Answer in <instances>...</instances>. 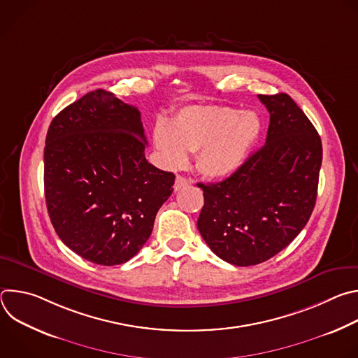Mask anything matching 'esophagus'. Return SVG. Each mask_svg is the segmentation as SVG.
Listing matches in <instances>:
<instances>
[{
  "instance_id": "esophagus-1",
  "label": "esophagus",
  "mask_w": 358,
  "mask_h": 358,
  "mask_svg": "<svg viewBox=\"0 0 358 358\" xmlns=\"http://www.w3.org/2000/svg\"><path fill=\"white\" fill-rule=\"evenodd\" d=\"M188 185H189V181H188L187 178H184V177H181V176H177V177H176L174 191H180V189H182V188H185V187H188Z\"/></svg>"
}]
</instances>
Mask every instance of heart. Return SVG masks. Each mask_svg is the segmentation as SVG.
Instances as JSON below:
<instances>
[{"label":"heart","mask_w":358,"mask_h":358,"mask_svg":"<svg viewBox=\"0 0 358 358\" xmlns=\"http://www.w3.org/2000/svg\"><path fill=\"white\" fill-rule=\"evenodd\" d=\"M261 131L262 122L255 112L192 105L180 109L171 124L157 123L155 144L169 169L187 166L188 151H196V167L203 176L227 178L249 159Z\"/></svg>","instance_id":"heart-1"}]
</instances>
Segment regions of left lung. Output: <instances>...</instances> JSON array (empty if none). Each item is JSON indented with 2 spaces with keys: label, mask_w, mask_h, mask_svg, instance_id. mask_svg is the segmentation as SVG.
Here are the masks:
<instances>
[{
  "label": "left lung",
  "mask_w": 358,
  "mask_h": 358,
  "mask_svg": "<svg viewBox=\"0 0 358 358\" xmlns=\"http://www.w3.org/2000/svg\"><path fill=\"white\" fill-rule=\"evenodd\" d=\"M271 122L266 143L231 177L202 184L198 231L228 264H262L308 224L317 196L322 140L286 93L258 94Z\"/></svg>",
  "instance_id": "8db88e82"
}]
</instances>
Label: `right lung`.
Instances as JSON below:
<instances>
[{"mask_svg": "<svg viewBox=\"0 0 358 358\" xmlns=\"http://www.w3.org/2000/svg\"><path fill=\"white\" fill-rule=\"evenodd\" d=\"M137 108L97 89L58 113L43 150L48 214L83 259L113 266L151 235L176 176L150 164Z\"/></svg>", "mask_w": 358, "mask_h": 358, "instance_id": "obj_1", "label": "right lung"}]
</instances>
